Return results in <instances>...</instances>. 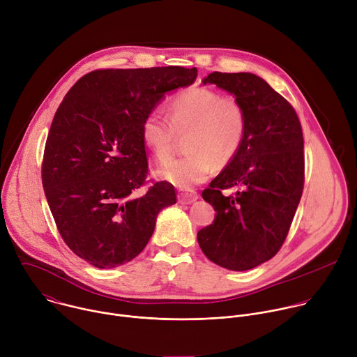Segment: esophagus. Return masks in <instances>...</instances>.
I'll use <instances>...</instances> for the list:
<instances>
[{"mask_svg":"<svg viewBox=\"0 0 357 357\" xmlns=\"http://www.w3.org/2000/svg\"><path fill=\"white\" fill-rule=\"evenodd\" d=\"M197 193L192 189H186V190H182L178 193V202L181 203V205H190V203L196 202L197 200Z\"/></svg>","mask_w":357,"mask_h":357,"instance_id":"obj_1","label":"esophagus"}]
</instances>
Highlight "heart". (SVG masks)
<instances>
[{
    "label": "heart",
    "instance_id": "b5f03b06",
    "mask_svg": "<svg viewBox=\"0 0 357 357\" xmlns=\"http://www.w3.org/2000/svg\"><path fill=\"white\" fill-rule=\"evenodd\" d=\"M169 123L152 112L141 123L144 145L164 162L171 158L176 134L185 135V155L157 171V176L188 189L205 181L213 162L229 164L238 152L247 128V116L236 98L216 90L193 86L176 93L167 107Z\"/></svg>",
    "mask_w": 357,
    "mask_h": 357
}]
</instances>
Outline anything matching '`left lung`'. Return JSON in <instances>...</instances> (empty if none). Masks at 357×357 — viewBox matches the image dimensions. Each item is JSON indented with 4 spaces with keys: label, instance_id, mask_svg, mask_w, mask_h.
<instances>
[{
    "label": "left lung",
    "instance_id": "left-lung-1",
    "mask_svg": "<svg viewBox=\"0 0 357 357\" xmlns=\"http://www.w3.org/2000/svg\"><path fill=\"white\" fill-rule=\"evenodd\" d=\"M208 83L234 94L247 128L236 157L202 192L216 216L197 243L215 264L245 271L273 259L288 234L305 179L302 128L294 107L256 75L213 72ZM233 185L242 190L222 195Z\"/></svg>",
    "mask_w": 357,
    "mask_h": 357
}]
</instances>
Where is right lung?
<instances>
[{
    "label": "right lung",
    "mask_w": 357,
    "mask_h": 357,
    "mask_svg": "<svg viewBox=\"0 0 357 357\" xmlns=\"http://www.w3.org/2000/svg\"><path fill=\"white\" fill-rule=\"evenodd\" d=\"M196 76L181 66L94 70L65 96L45 144L42 185L63 241L89 264L114 268L135 259L158 213L176 203L165 181L135 195L148 174L141 123Z\"/></svg>",
    "instance_id": "right-lung-1"
}]
</instances>
